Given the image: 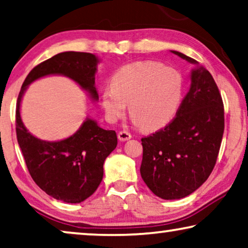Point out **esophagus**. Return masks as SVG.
Here are the masks:
<instances>
[{
    "label": "esophagus",
    "mask_w": 248,
    "mask_h": 248,
    "mask_svg": "<svg viewBox=\"0 0 248 248\" xmlns=\"http://www.w3.org/2000/svg\"><path fill=\"white\" fill-rule=\"evenodd\" d=\"M131 134L130 132L123 130V131H119L118 132V138H119L120 141H127V140L131 139Z\"/></svg>",
    "instance_id": "34e87169"
}]
</instances>
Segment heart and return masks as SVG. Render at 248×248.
I'll return each instance as SVG.
<instances>
[{
    "label": "heart",
    "instance_id": "1",
    "mask_svg": "<svg viewBox=\"0 0 248 248\" xmlns=\"http://www.w3.org/2000/svg\"><path fill=\"white\" fill-rule=\"evenodd\" d=\"M184 94V79L178 70L156 61H137L118 69L111 87L102 92V105L111 121L129 113L140 127L155 130L170 123Z\"/></svg>",
    "mask_w": 248,
    "mask_h": 248
}]
</instances>
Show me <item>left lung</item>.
Returning <instances> with one entry per match:
<instances>
[{"mask_svg": "<svg viewBox=\"0 0 248 248\" xmlns=\"http://www.w3.org/2000/svg\"><path fill=\"white\" fill-rule=\"evenodd\" d=\"M188 62H198L177 51ZM225 127L224 103L208 70L191 71V84L176 117L165 128L141 138L140 173L162 199H180L204 184L215 167Z\"/></svg>", "mask_w": 248, "mask_h": 248, "instance_id": "1", "label": "left lung"}]
</instances>
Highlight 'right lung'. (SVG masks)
Returning a JSON list of instances; mask_svg holds the SVG:
<instances>
[{"label": "right lung", "mask_w": 248, "mask_h": 248, "mask_svg": "<svg viewBox=\"0 0 248 248\" xmlns=\"http://www.w3.org/2000/svg\"><path fill=\"white\" fill-rule=\"evenodd\" d=\"M98 58L87 52H62L34 66L22 84L16 111V138L25 165L34 183L58 201L77 204L97 190L103 177V162L117 147L114 130H105L91 119L84 121L75 135L60 141H44L27 130L20 116L22 95L39 78L62 75L75 80L93 100Z\"/></svg>", "instance_id": "right-lung-1"}]
</instances>
